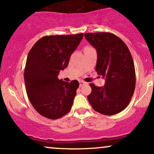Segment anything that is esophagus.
Listing matches in <instances>:
<instances>
[{
	"label": "esophagus",
	"instance_id": "34e87169",
	"mask_svg": "<svg viewBox=\"0 0 154 154\" xmlns=\"http://www.w3.org/2000/svg\"><path fill=\"white\" fill-rule=\"evenodd\" d=\"M79 82V87H82L83 85H85L86 84V82H85L84 81L82 80H80Z\"/></svg>",
	"mask_w": 154,
	"mask_h": 154
}]
</instances>
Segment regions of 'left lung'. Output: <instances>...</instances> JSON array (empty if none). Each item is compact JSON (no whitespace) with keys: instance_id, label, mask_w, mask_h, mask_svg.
Wrapping results in <instances>:
<instances>
[{"instance_id":"obj_1","label":"left lung","mask_w":154,"mask_h":154,"mask_svg":"<svg viewBox=\"0 0 154 154\" xmlns=\"http://www.w3.org/2000/svg\"><path fill=\"white\" fill-rule=\"evenodd\" d=\"M86 40L96 49V70L105 78L98 87L91 83L88 96L93 109L104 115H114L130 103L135 88V70L132 55L122 39L110 32L85 33Z\"/></svg>"}]
</instances>
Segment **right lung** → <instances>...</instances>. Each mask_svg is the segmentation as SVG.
Here are the masks:
<instances>
[{
    "label": "right lung",
    "mask_w": 154,
    "mask_h": 154,
    "mask_svg": "<svg viewBox=\"0 0 154 154\" xmlns=\"http://www.w3.org/2000/svg\"><path fill=\"white\" fill-rule=\"evenodd\" d=\"M82 38L83 33L45 36L29 51L24 83L28 98L40 115L56 119L71 110L79 82H64L58 75L68 66L70 56Z\"/></svg>",
    "instance_id": "right-lung-1"
}]
</instances>
